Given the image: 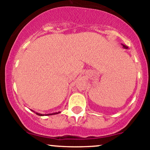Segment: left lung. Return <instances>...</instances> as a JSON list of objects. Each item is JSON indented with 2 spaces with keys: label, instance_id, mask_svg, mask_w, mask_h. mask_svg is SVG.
Returning <instances> with one entry per match:
<instances>
[{
  "label": "left lung",
  "instance_id": "8db88e82",
  "mask_svg": "<svg viewBox=\"0 0 150 150\" xmlns=\"http://www.w3.org/2000/svg\"><path fill=\"white\" fill-rule=\"evenodd\" d=\"M123 47H124V48H125V49H127L128 47H127V46H125V45H123Z\"/></svg>",
  "mask_w": 150,
  "mask_h": 150
}]
</instances>
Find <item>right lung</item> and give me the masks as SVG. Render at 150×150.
<instances>
[{
	"instance_id": "add662e5",
	"label": "right lung",
	"mask_w": 150,
	"mask_h": 150,
	"mask_svg": "<svg viewBox=\"0 0 150 150\" xmlns=\"http://www.w3.org/2000/svg\"><path fill=\"white\" fill-rule=\"evenodd\" d=\"M58 113H59V112H55V113H52V114H54V115H55V114H58ZM52 114H49V115H52ZM37 115H42V114H40V113H37Z\"/></svg>"
}]
</instances>
